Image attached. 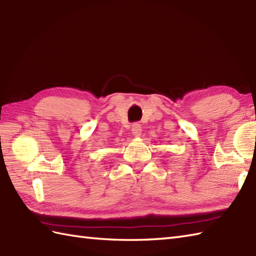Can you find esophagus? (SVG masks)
Wrapping results in <instances>:
<instances>
[{
  "label": "esophagus",
  "mask_w": 256,
  "mask_h": 256,
  "mask_svg": "<svg viewBox=\"0 0 256 256\" xmlns=\"http://www.w3.org/2000/svg\"><path fill=\"white\" fill-rule=\"evenodd\" d=\"M132 133L135 138L140 136V134H142V128H140V125L138 123H135L132 125Z\"/></svg>",
  "instance_id": "1"
}]
</instances>
